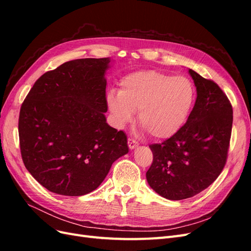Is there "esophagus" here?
<instances>
[{
  "label": "esophagus",
  "instance_id": "obj_1",
  "mask_svg": "<svg viewBox=\"0 0 251 251\" xmlns=\"http://www.w3.org/2000/svg\"><path fill=\"white\" fill-rule=\"evenodd\" d=\"M127 144H128V148H130V150H134L139 146V143L136 141L135 139H132V138L127 139Z\"/></svg>",
  "mask_w": 251,
  "mask_h": 251
}]
</instances>
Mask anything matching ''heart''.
I'll return each instance as SVG.
<instances>
[{"label":"heart","instance_id":"heart-1","mask_svg":"<svg viewBox=\"0 0 251 251\" xmlns=\"http://www.w3.org/2000/svg\"><path fill=\"white\" fill-rule=\"evenodd\" d=\"M195 100V90L186 77L154 70L137 71L120 81L119 93L109 92L108 108L118 126L132 121L138 112V125L151 138H171L184 125Z\"/></svg>","mask_w":251,"mask_h":251}]
</instances>
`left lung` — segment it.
<instances>
[{"label": "left lung", "instance_id": "obj_1", "mask_svg": "<svg viewBox=\"0 0 251 251\" xmlns=\"http://www.w3.org/2000/svg\"><path fill=\"white\" fill-rule=\"evenodd\" d=\"M188 73L197 100L186 124L162 143L151 144L150 186L163 198L183 200L201 193L223 171L232 127V107L215 81Z\"/></svg>", "mask_w": 251, "mask_h": 251}]
</instances>
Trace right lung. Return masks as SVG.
Returning a JSON list of instances; mask_svg holds the SVG:
<instances>
[{"label": "right lung", "mask_w": 251, "mask_h": 251, "mask_svg": "<svg viewBox=\"0 0 251 251\" xmlns=\"http://www.w3.org/2000/svg\"><path fill=\"white\" fill-rule=\"evenodd\" d=\"M110 62L109 57L80 58L60 65L43 74L22 103L23 162L52 193L93 192L113 162L128 151L125 132L105 123L104 74Z\"/></svg>", "instance_id": "1"}]
</instances>
